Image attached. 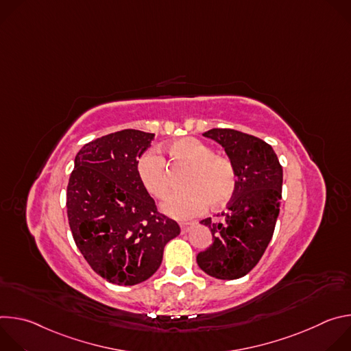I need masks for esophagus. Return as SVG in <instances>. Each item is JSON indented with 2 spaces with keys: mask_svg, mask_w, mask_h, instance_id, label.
Wrapping results in <instances>:
<instances>
[{
  "mask_svg": "<svg viewBox=\"0 0 351 351\" xmlns=\"http://www.w3.org/2000/svg\"><path fill=\"white\" fill-rule=\"evenodd\" d=\"M193 225H194V223H186V222L180 223V232H182V233H187V232L193 228Z\"/></svg>",
  "mask_w": 351,
  "mask_h": 351,
  "instance_id": "esophagus-1",
  "label": "esophagus"
}]
</instances>
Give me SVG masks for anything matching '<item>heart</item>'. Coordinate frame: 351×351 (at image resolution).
I'll use <instances>...</instances> for the list:
<instances>
[{
    "label": "heart",
    "mask_w": 351,
    "mask_h": 351,
    "mask_svg": "<svg viewBox=\"0 0 351 351\" xmlns=\"http://www.w3.org/2000/svg\"><path fill=\"white\" fill-rule=\"evenodd\" d=\"M175 164L189 167L183 186L162 204V211L171 218L186 221L202 214L208 204L213 207L228 203L237 186L233 164L223 156L194 137H183L168 147ZM138 179L145 190L156 198H165L171 190V178L164 158L156 152L143 154L136 165Z\"/></svg>",
    "instance_id": "heart-1"
}]
</instances>
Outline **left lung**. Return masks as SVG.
Here are the masks:
<instances>
[{"mask_svg": "<svg viewBox=\"0 0 351 351\" xmlns=\"http://www.w3.org/2000/svg\"><path fill=\"white\" fill-rule=\"evenodd\" d=\"M203 136L223 147L234 167L237 186L222 222L202 221L214 241L197 254V264L213 278L239 279L258 264L272 239L283 171L274 148L256 136L233 129H211Z\"/></svg>", "mask_w": 351, "mask_h": 351, "instance_id": "obj_1", "label": "left lung"}]
</instances>
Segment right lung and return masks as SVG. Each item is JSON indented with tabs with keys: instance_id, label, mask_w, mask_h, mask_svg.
Listing matches in <instances>:
<instances>
[{
	"instance_id": "1",
	"label": "right lung",
	"mask_w": 351,
	"mask_h": 351,
	"mask_svg": "<svg viewBox=\"0 0 351 351\" xmlns=\"http://www.w3.org/2000/svg\"><path fill=\"white\" fill-rule=\"evenodd\" d=\"M154 133L125 129L82 147L66 189L73 240L99 276L133 286L153 276L179 225L157 211L137 175Z\"/></svg>"
}]
</instances>
